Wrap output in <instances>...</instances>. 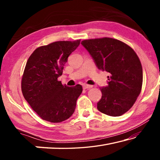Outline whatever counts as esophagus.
I'll use <instances>...</instances> for the list:
<instances>
[{"label": "esophagus", "instance_id": "1", "mask_svg": "<svg viewBox=\"0 0 160 160\" xmlns=\"http://www.w3.org/2000/svg\"><path fill=\"white\" fill-rule=\"evenodd\" d=\"M92 85H88V84H84V85H82V88L83 89H89V88H92Z\"/></svg>", "mask_w": 160, "mask_h": 160}]
</instances>
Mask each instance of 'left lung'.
Wrapping results in <instances>:
<instances>
[{"label": "left lung", "mask_w": 160, "mask_h": 160, "mask_svg": "<svg viewBox=\"0 0 160 160\" xmlns=\"http://www.w3.org/2000/svg\"><path fill=\"white\" fill-rule=\"evenodd\" d=\"M99 69L109 72L108 85L100 88L102 96L97 109L119 116L133 106L141 92L142 68L138 56L128 44L109 37L83 40Z\"/></svg>", "instance_id": "obj_1"}]
</instances>
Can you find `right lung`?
Returning <instances> with one entry per match:
<instances>
[{
  "instance_id": "right-lung-1",
  "label": "right lung",
  "mask_w": 160,
  "mask_h": 160,
  "mask_svg": "<svg viewBox=\"0 0 160 160\" xmlns=\"http://www.w3.org/2000/svg\"><path fill=\"white\" fill-rule=\"evenodd\" d=\"M80 43V39L53 42L38 47L28 58L22 78V92L43 120L60 123L75 112L82 86L63 85L58 78L63 73L68 56Z\"/></svg>"
}]
</instances>
